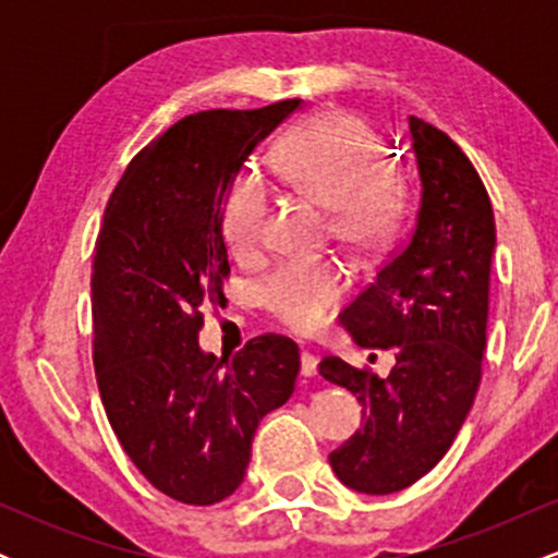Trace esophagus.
Wrapping results in <instances>:
<instances>
[{"label": "esophagus", "instance_id": "1", "mask_svg": "<svg viewBox=\"0 0 558 558\" xmlns=\"http://www.w3.org/2000/svg\"><path fill=\"white\" fill-rule=\"evenodd\" d=\"M301 375L304 377L317 375V356L312 354V351H304V354H301Z\"/></svg>", "mask_w": 558, "mask_h": 558}]
</instances>
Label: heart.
Segmentation results:
<instances>
[{
	"instance_id": "heart-1",
	"label": "heart",
	"mask_w": 558,
	"mask_h": 558,
	"mask_svg": "<svg viewBox=\"0 0 558 558\" xmlns=\"http://www.w3.org/2000/svg\"><path fill=\"white\" fill-rule=\"evenodd\" d=\"M380 141L360 118L325 112L301 123L280 149L286 181L330 209L336 235L373 246L388 239L401 207V185L377 165ZM270 196L257 178H239L226 202V239L248 257L262 246ZM345 293V278L330 262H286L259 283V299L286 328L310 332L328 323Z\"/></svg>"
}]
</instances>
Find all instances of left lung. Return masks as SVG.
<instances>
[{
  "label": "left lung",
  "mask_w": 558,
  "mask_h": 558,
  "mask_svg": "<svg viewBox=\"0 0 558 558\" xmlns=\"http://www.w3.org/2000/svg\"><path fill=\"white\" fill-rule=\"evenodd\" d=\"M420 207L407 241L375 283L343 310L362 349H393L386 377L338 356L319 375L356 396L364 425L330 453L351 490L386 496L409 488L451 448L475 401L488 328L496 222L488 191L444 131L409 118Z\"/></svg>",
  "instance_id": "left-lung-1"
}]
</instances>
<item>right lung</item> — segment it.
I'll return each instance as SVG.
<instances>
[{
	"label": "right lung",
	"instance_id": "right-lung-1",
	"mask_svg": "<svg viewBox=\"0 0 558 558\" xmlns=\"http://www.w3.org/2000/svg\"><path fill=\"white\" fill-rule=\"evenodd\" d=\"M189 114L131 159L94 248V369L120 446L181 504L222 501L243 483L259 420L291 399L299 345L252 338L233 360L204 354V306L230 275L222 213L248 155L299 110Z\"/></svg>",
	"mask_w": 558,
	"mask_h": 558
}]
</instances>
